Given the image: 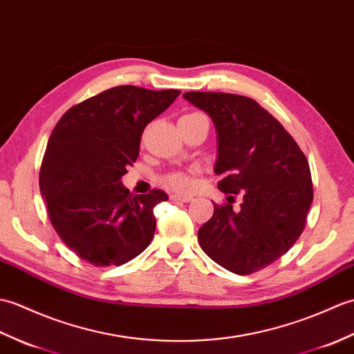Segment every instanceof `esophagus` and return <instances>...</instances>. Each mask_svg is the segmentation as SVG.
Instances as JSON below:
<instances>
[{"label":"esophagus","instance_id":"obj_1","mask_svg":"<svg viewBox=\"0 0 354 354\" xmlns=\"http://www.w3.org/2000/svg\"><path fill=\"white\" fill-rule=\"evenodd\" d=\"M172 201H182V203H189L192 201V195H182V194H172L171 195Z\"/></svg>","mask_w":354,"mask_h":354}]
</instances>
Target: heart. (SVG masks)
<instances>
[{"label": "heart", "mask_w": 354, "mask_h": 354, "mask_svg": "<svg viewBox=\"0 0 354 354\" xmlns=\"http://www.w3.org/2000/svg\"><path fill=\"white\" fill-rule=\"evenodd\" d=\"M191 115H197V113H191ZM191 115H186V116H191ZM167 185L176 191H186L191 187L192 180L186 174V172L177 171V172H171V174L167 177Z\"/></svg>", "instance_id": "b5f03b06"}]
</instances>
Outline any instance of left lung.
I'll return each mask as SVG.
<instances>
[{"instance_id": "1", "label": "left lung", "mask_w": 354, "mask_h": 354, "mask_svg": "<svg viewBox=\"0 0 354 354\" xmlns=\"http://www.w3.org/2000/svg\"><path fill=\"white\" fill-rule=\"evenodd\" d=\"M183 98L215 124L218 189L229 203L215 204L198 242L212 261L239 276L283 256L306 225L313 200L309 162L294 138L254 100L223 92H186ZM241 192L243 203L231 206Z\"/></svg>"}]
</instances>
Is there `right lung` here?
<instances>
[{
  "label": "right lung",
  "instance_id": "1",
  "mask_svg": "<svg viewBox=\"0 0 354 354\" xmlns=\"http://www.w3.org/2000/svg\"><path fill=\"white\" fill-rule=\"evenodd\" d=\"M180 91L116 86L71 107L46 144L39 176L54 230L95 266H120L148 247L160 189L133 195L121 177L136 162L142 131Z\"/></svg>",
  "mask_w": 354,
  "mask_h": 354
}]
</instances>
